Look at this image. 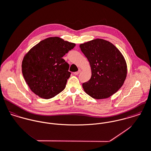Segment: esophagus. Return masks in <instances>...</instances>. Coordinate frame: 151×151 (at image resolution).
<instances>
[{"label": "esophagus", "instance_id": "esophagus-1", "mask_svg": "<svg viewBox=\"0 0 151 151\" xmlns=\"http://www.w3.org/2000/svg\"><path fill=\"white\" fill-rule=\"evenodd\" d=\"M80 72H81V70H79L78 71H76V72L74 73V74H75V75H78Z\"/></svg>", "mask_w": 151, "mask_h": 151}]
</instances>
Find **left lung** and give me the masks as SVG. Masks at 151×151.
<instances>
[{"mask_svg":"<svg viewBox=\"0 0 151 151\" xmlns=\"http://www.w3.org/2000/svg\"><path fill=\"white\" fill-rule=\"evenodd\" d=\"M88 59L91 77L83 84L85 92L95 99H107L122 86L127 74L125 60L113 44L97 39L80 45Z\"/></svg>","mask_w":151,"mask_h":151,"instance_id":"8db88e82","label":"left lung"}]
</instances>
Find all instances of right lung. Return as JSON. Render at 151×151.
<instances>
[{
  "instance_id": "1",
  "label": "right lung",
  "mask_w": 151,
  "mask_h": 151,
  "mask_svg": "<svg viewBox=\"0 0 151 151\" xmlns=\"http://www.w3.org/2000/svg\"><path fill=\"white\" fill-rule=\"evenodd\" d=\"M75 46L58 37H51L40 42L24 55L23 76L35 94L50 99L65 88L71 73L69 64L62 57Z\"/></svg>"
}]
</instances>
